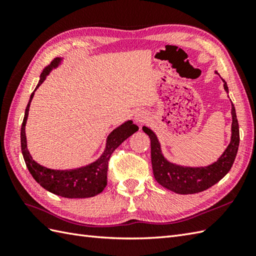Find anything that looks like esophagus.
Instances as JSON below:
<instances>
[{"mask_svg":"<svg viewBox=\"0 0 256 256\" xmlns=\"http://www.w3.org/2000/svg\"><path fill=\"white\" fill-rule=\"evenodd\" d=\"M146 118H148V114H146L144 111L142 110H138L135 112L134 114V120L136 121L138 123H143L146 121Z\"/></svg>","mask_w":256,"mask_h":256,"instance_id":"esophagus-1","label":"esophagus"}]
</instances>
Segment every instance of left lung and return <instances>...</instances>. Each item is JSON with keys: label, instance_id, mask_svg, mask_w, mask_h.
Listing matches in <instances>:
<instances>
[{"label": "left lung", "instance_id": "obj_1", "mask_svg": "<svg viewBox=\"0 0 256 256\" xmlns=\"http://www.w3.org/2000/svg\"><path fill=\"white\" fill-rule=\"evenodd\" d=\"M222 81H224V90L229 92L226 82L224 79ZM231 114V142L218 160L206 167H184L168 162L162 154L160 144L155 133L150 128L143 126V131L150 138L152 167H153L156 182L162 184V187L180 194L201 192L220 182L231 170L238 153V143H240L238 123L233 103Z\"/></svg>", "mask_w": 256, "mask_h": 256}]
</instances>
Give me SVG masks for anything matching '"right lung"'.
<instances>
[{
  "mask_svg": "<svg viewBox=\"0 0 256 256\" xmlns=\"http://www.w3.org/2000/svg\"><path fill=\"white\" fill-rule=\"evenodd\" d=\"M62 58H55L50 62V64L42 70L40 74V82H38L36 89L30 94L28 104L26 106L25 116L20 128V148L22 154H23L25 164L28 168L32 178L40 184L42 188H45L48 192L55 194L57 196H62L64 198H90L94 197L98 194L103 192V189L106 186V174H108V160L112 153L121 145L125 140L131 136L132 134L138 131V128L133 124L132 121H126L122 125L108 134L106 138V146L100 158L91 164L76 168L70 170H50L36 162L32 158L26 144V135H25V125L28 116L30 106L32 100V96L42 82L52 69L57 68L59 64L62 62Z\"/></svg>",
  "mask_w": 256,
  "mask_h": 256,
  "instance_id": "right-lung-1",
  "label": "right lung"
}]
</instances>
